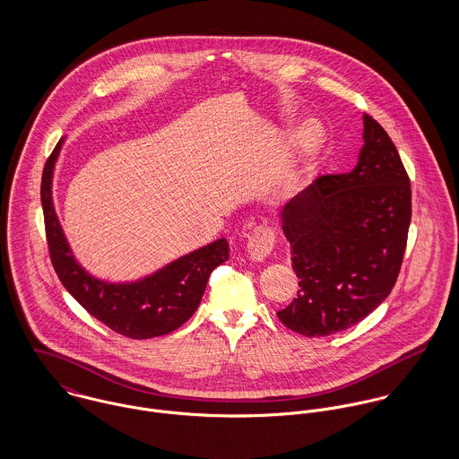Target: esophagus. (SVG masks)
Listing matches in <instances>:
<instances>
[{"label":"esophagus","mask_w":459,"mask_h":459,"mask_svg":"<svg viewBox=\"0 0 459 459\" xmlns=\"http://www.w3.org/2000/svg\"><path fill=\"white\" fill-rule=\"evenodd\" d=\"M273 246H275V233L268 226L256 228L247 238L249 258L255 262H262L273 251Z\"/></svg>","instance_id":"1"}]
</instances>
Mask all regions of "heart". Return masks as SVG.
Segmentation results:
<instances>
[{
	"label": "heart",
	"mask_w": 459,
	"mask_h": 459,
	"mask_svg": "<svg viewBox=\"0 0 459 459\" xmlns=\"http://www.w3.org/2000/svg\"><path fill=\"white\" fill-rule=\"evenodd\" d=\"M300 137L306 146H315L322 139V127L316 122H309L300 132Z\"/></svg>",
	"instance_id": "obj_1"
}]
</instances>
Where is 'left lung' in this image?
<instances>
[{"mask_svg": "<svg viewBox=\"0 0 459 459\" xmlns=\"http://www.w3.org/2000/svg\"><path fill=\"white\" fill-rule=\"evenodd\" d=\"M362 137L353 171L318 177L281 212L300 290L277 316L306 337L362 322L389 297L401 270L410 178L393 139L369 115Z\"/></svg>", "mask_w": 459, "mask_h": 459, "instance_id": "8db88e82", "label": "left lung"}]
</instances>
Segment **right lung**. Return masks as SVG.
Listing matches in <instances>:
<instances>
[{
  "instance_id": "obj_1",
  "label": "right lung",
  "mask_w": 459,
  "mask_h": 459,
  "mask_svg": "<svg viewBox=\"0 0 459 459\" xmlns=\"http://www.w3.org/2000/svg\"><path fill=\"white\" fill-rule=\"evenodd\" d=\"M62 144L64 139L44 166L40 199L49 256L66 291L100 324L131 339L157 337L182 327L196 313L212 270L228 260L226 238L182 256L137 282L111 284L91 277L74 260L53 204V171Z\"/></svg>"
}]
</instances>
